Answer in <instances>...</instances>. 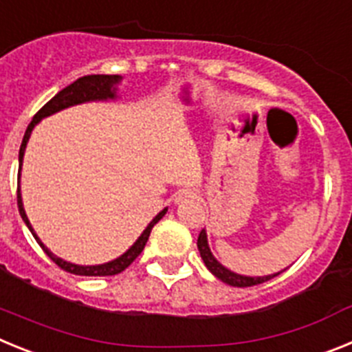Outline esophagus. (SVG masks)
Wrapping results in <instances>:
<instances>
[{"label":"esophagus","mask_w":352,"mask_h":352,"mask_svg":"<svg viewBox=\"0 0 352 352\" xmlns=\"http://www.w3.org/2000/svg\"><path fill=\"white\" fill-rule=\"evenodd\" d=\"M192 199H197V194H195L192 188H185V190H179L178 195H176V203H186V201H192Z\"/></svg>","instance_id":"obj_1"}]
</instances>
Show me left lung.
<instances>
[{
    "instance_id": "left-lung-1",
    "label": "left lung",
    "mask_w": 352,
    "mask_h": 352,
    "mask_svg": "<svg viewBox=\"0 0 352 352\" xmlns=\"http://www.w3.org/2000/svg\"><path fill=\"white\" fill-rule=\"evenodd\" d=\"M197 248L199 252H201V257H203L206 268L210 270V272L219 278V280L226 282V284L232 285V287H252V285H259L263 284V282L272 280L273 276L280 275V273H275V275H268V276H243V275H236V273L229 272L227 268H223L219 261L214 259L213 254L210 252L208 239H206V231H204V229L199 232Z\"/></svg>"
}]
</instances>
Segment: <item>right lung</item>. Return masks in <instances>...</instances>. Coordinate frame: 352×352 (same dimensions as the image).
Masks as SVG:
<instances>
[{"label": "right lung", "instance_id": "obj_1", "mask_svg": "<svg viewBox=\"0 0 352 352\" xmlns=\"http://www.w3.org/2000/svg\"><path fill=\"white\" fill-rule=\"evenodd\" d=\"M120 79H121V77H118V76H86V77H80V79H77L76 82H72L70 86H67L65 89H61L58 95L52 96L51 100H49L47 104L40 109L38 113L33 116V120H31L30 125H28L26 133H24L23 144H21V149H19V162L23 164L24 148H26V142H28V139H30V135H31V130H33V126H35L36 123L42 120V118L51 116V114L58 113V111H61V109L70 107V105H76V104H82V102L105 100V98H113V96H114V84H116ZM17 206H19V213H21L23 220L26 222V226L30 227L31 234L35 236V239L38 241V245L42 247V250L45 252V254H47V256L51 257V259L54 261V263L58 264V266H60L63 272L72 273V275H80V276L118 275V273H121L123 270L129 268L130 264H132L133 261L141 256V252L144 250V247H146V241H148L149 234H151V229H153L155 223H157L158 220H160L167 211V210H162L160 213H158L157 217L151 220V222H149V226L146 227L144 232L141 234V238H139L138 241H135V243H133L132 247H130L129 250H126L121 257L111 261V263L100 264V266H77V264L67 263V261L60 259V257H56L54 254H51V252L45 248V245H43L42 241L36 238L35 231L31 229L30 220H28L26 213H24L23 199H21V192H19V186H17Z\"/></svg>", "mask_w": 352, "mask_h": 352}]
</instances>
